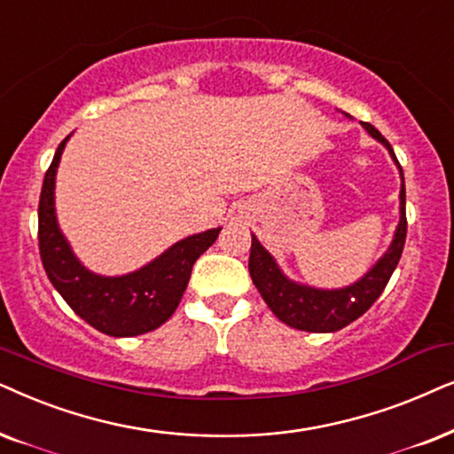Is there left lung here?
Listing matches in <instances>:
<instances>
[{
    "label": "left lung",
    "mask_w": 454,
    "mask_h": 454,
    "mask_svg": "<svg viewBox=\"0 0 454 454\" xmlns=\"http://www.w3.org/2000/svg\"><path fill=\"white\" fill-rule=\"evenodd\" d=\"M364 129L370 135L384 145L396 161L395 151L390 143L380 135L378 129H373L370 122H364ZM398 166V161H396ZM401 170V220H398L395 239L388 247V251L380 257V262L367 271V274L350 286L336 288V290H322L305 286L288 280L278 268L274 257L263 249L262 243L251 234V255H249V271L251 280L255 284L259 294L274 316L290 328L305 330V332H336L342 330L344 325L364 316L370 307L376 303L380 294L384 293L392 271L396 270L398 259L403 255L404 239H407V214H404V178Z\"/></svg>",
    "instance_id": "8db88e82"
}]
</instances>
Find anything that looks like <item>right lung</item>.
Returning <instances> with one entry per match:
<instances>
[{
    "label": "right lung",
    "instance_id": "obj_1",
    "mask_svg": "<svg viewBox=\"0 0 454 454\" xmlns=\"http://www.w3.org/2000/svg\"><path fill=\"white\" fill-rule=\"evenodd\" d=\"M68 138L70 135L59 143L47 168L39 199V253L45 274L72 311L107 336H138L160 328L176 311L192 265L215 243L222 228L178 240L153 262L126 276L93 274L72 253L56 217V172Z\"/></svg>",
    "mask_w": 454,
    "mask_h": 454
}]
</instances>
